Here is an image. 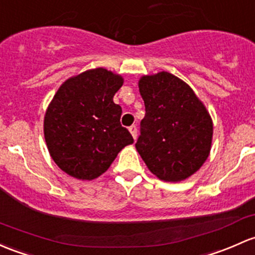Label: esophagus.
<instances>
[{"instance_id": "1", "label": "esophagus", "mask_w": 255, "mask_h": 255, "mask_svg": "<svg viewBox=\"0 0 255 255\" xmlns=\"http://www.w3.org/2000/svg\"><path fill=\"white\" fill-rule=\"evenodd\" d=\"M129 132H130V134H132L133 138L136 139V127H135V126H130Z\"/></svg>"}]
</instances>
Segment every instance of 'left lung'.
Instances as JSON below:
<instances>
[{"label":"left lung","instance_id":"8db88e82","mask_svg":"<svg viewBox=\"0 0 255 255\" xmlns=\"http://www.w3.org/2000/svg\"><path fill=\"white\" fill-rule=\"evenodd\" d=\"M138 87L145 116L136 151L159 179L184 181L210 154L214 130L210 114L192 88L168 72L140 77Z\"/></svg>","mask_w":255,"mask_h":255}]
</instances>
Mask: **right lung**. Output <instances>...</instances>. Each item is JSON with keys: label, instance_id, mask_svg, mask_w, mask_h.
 I'll return each mask as SVG.
<instances>
[{"label": "right lung", "instance_id": "1", "mask_svg": "<svg viewBox=\"0 0 255 255\" xmlns=\"http://www.w3.org/2000/svg\"><path fill=\"white\" fill-rule=\"evenodd\" d=\"M123 77L93 68L62 83L47 106L44 135L50 156L67 175L92 181L109 170L117 154L133 144L114 103Z\"/></svg>", "mask_w": 255, "mask_h": 255}]
</instances>
